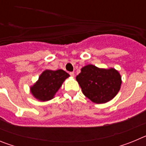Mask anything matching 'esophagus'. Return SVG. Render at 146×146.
Here are the masks:
<instances>
[{"mask_svg":"<svg viewBox=\"0 0 146 146\" xmlns=\"http://www.w3.org/2000/svg\"><path fill=\"white\" fill-rule=\"evenodd\" d=\"M69 74H70V75L72 76V77H74V72H70V73H69Z\"/></svg>","mask_w":146,"mask_h":146,"instance_id":"1","label":"esophagus"}]
</instances>
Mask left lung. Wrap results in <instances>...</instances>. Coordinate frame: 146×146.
<instances>
[{
	"instance_id": "left-lung-1",
	"label": "left lung",
	"mask_w": 146,
	"mask_h": 146,
	"mask_svg": "<svg viewBox=\"0 0 146 146\" xmlns=\"http://www.w3.org/2000/svg\"><path fill=\"white\" fill-rule=\"evenodd\" d=\"M76 80L85 96L96 104H104L113 99L122 83L121 74L116 69H102L92 64L82 67Z\"/></svg>"
}]
</instances>
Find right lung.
<instances>
[{
	"mask_svg": "<svg viewBox=\"0 0 146 146\" xmlns=\"http://www.w3.org/2000/svg\"><path fill=\"white\" fill-rule=\"evenodd\" d=\"M69 74L62 69L53 71L46 69L38 77L33 86L30 88L31 93L36 99L46 102L53 99Z\"/></svg>",
	"mask_w": 146,
	"mask_h": 146,
	"instance_id": "1",
	"label": "right lung"
}]
</instances>
